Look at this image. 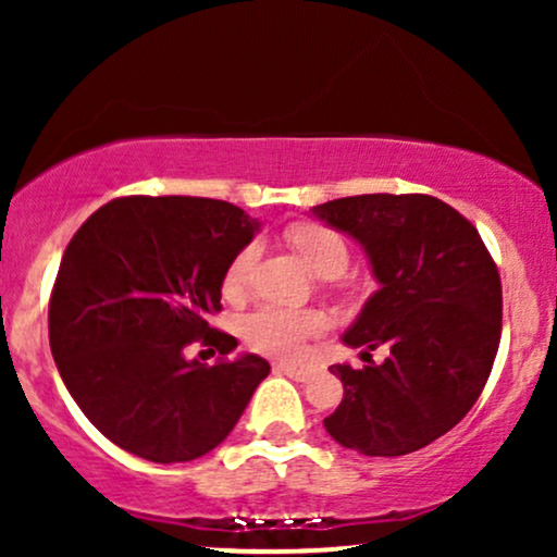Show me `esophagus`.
Instances as JSON below:
<instances>
[{
  "label": "esophagus",
  "instance_id": "obj_1",
  "mask_svg": "<svg viewBox=\"0 0 557 557\" xmlns=\"http://www.w3.org/2000/svg\"><path fill=\"white\" fill-rule=\"evenodd\" d=\"M277 369L283 374L290 376V380H296V382L311 380V374H314V369H311V367H300V363H277Z\"/></svg>",
  "mask_w": 557,
  "mask_h": 557
}]
</instances>
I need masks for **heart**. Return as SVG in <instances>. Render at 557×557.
<instances>
[{"mask_svg": "<svg viewBox=\"0 0 557 557\" xmlns=\"http://www.w3.org/2000/svg\"><path fill=\"white\" fill-rule=\"evenodd\" d=\"M287 240L298 248L300 257L322 277H337L345 272L350 259L348 240L337 230L327 225H296L287 230ZM261 253L259 240L246 243L225 270V290L230 296L240 293L251 280ZM327 317L317 309H287V306H259L251 314L243 317L240 332L253 350L270 356L293 359L304 350L311 337H319L327 330Z\"/></svg>", "mask_w": 557, "mask_h": 557, "instance_id": "1", "label": "heart"}]
</instances>
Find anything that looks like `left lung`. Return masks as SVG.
Instances as JSON below:
<instances>
[{
    "label": "left lung",
    "instance_id": "1",
    "mask_svg": "<svg viewBox=\"0 0 557 557\" xmlns=\"http://www.w3.org/2000/svg\"><path fill=\"white\" fill-rule=\"evenodd\" d=\"M314 216L354 235L380 290L343 335L354 348L387 345L382 363H335L343 400L324 426L363 456H406L471 411L495 363L503 285L482 235L426 194L335 198Z\"/></svg>",
    "mask_w": 557,
    "mask_h": 557
}]
</instances>
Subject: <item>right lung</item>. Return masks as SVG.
<instances>
[{
  "mask_svg": "<svg viewBox=\"0 0 557 557\" xmlns=\"http://www.w3.org/2000/svg\"><path fill=\"white\" fill-rule=\"evenodd\" d=\"M259 222L216 198L120 196L67 243L49 298V345L86 419L133 456L183 463L238 424L270 363L246 354L203 367L190 343L227 356L209 327L227 264Z\"/></svg>",
  "mask_w": 557,
  "mask_h": 557,
  "instance_id": "right-lung-1",
  "label": "right lung"
}]
</instances>
